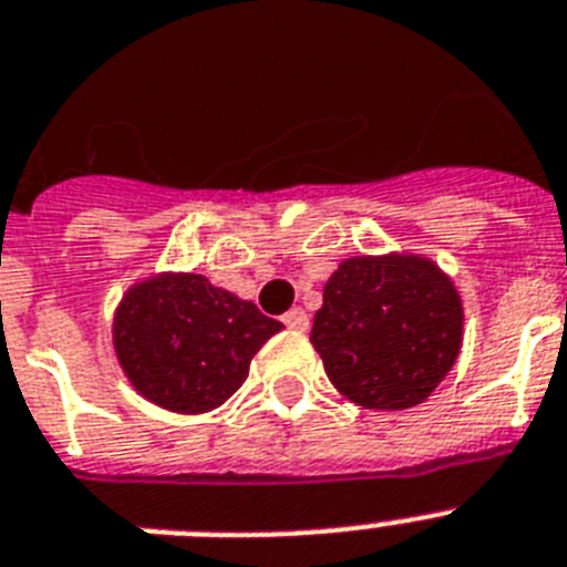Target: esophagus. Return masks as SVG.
<instances>
[{"label":"esophagus","instance_id":"34e87169","mask_svg":"<svg viewBox=\"0 0 567 567\" xmlns=\"http://www.w3.org/2000/svg\"><path fill=\"white\" fill-rule=\"evenodd\" d=\"M284 323H287L289 330H295V332H307L309 330V316L303 312L301 307H295V309H289L287 316H284Z\"/></svg>","mask_w":567,"mask_h":567}]
</instances>
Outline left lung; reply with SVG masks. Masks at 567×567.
Returning <instances> with one entry per match:
<instances>
[{
	"instance_id": "8db88e82",
	"label": "left lung",
	"mask_w": 567,
	"mask_h": 567,
	"mask_svg": "<svg viewBox=\"0 0 567 567\" xmlns=\"http://www.w3.org/2000/svg\"><path fill=\"white\" fill-rule=\"evenodd\" d=\"M462 327L453 280L430 258L393 251L338 266L309 341L338 393L358 408L408 410L453 370Z\"/></svg>"
}]
</instances>
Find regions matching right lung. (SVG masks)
<instances>
[{"label": "right lung", "instance_id": "obj_1", "mask_svg": "<svg viewBox=\"0 0 567 567\" xmlns=\"http://www.w3.org/2000/svg\"><path fill=\"white\" fill-rule=\"evenodd\" d=\"M284 323L195 272L134 284L114 312V352L143 399L172 413L220 408L249 375L255 352Z\"/></svg>", "mask_w": 567, "mask_h": 567}]
</instances>
